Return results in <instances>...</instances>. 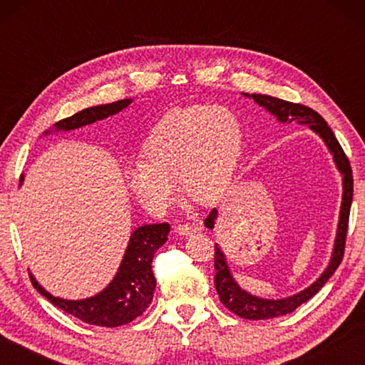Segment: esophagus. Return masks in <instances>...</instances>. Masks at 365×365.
<instances>
[{
    "label": "esophagus",
    "instance_id": "esophagus-1",
    "mask_svg": "<svg viewBox=\"0 0 365 365\" xmlns=\"http://www.w3.org/2000/svg\"><path fill=\"white\" fill-rule=\"evenodd\" d=\"M200 230V225L197 224H190V222H183V224H178L175 227V232L178 235H185V237H188V235H193Z\"/></svg>",
    "mask_w": 365,
    "mask_h": 365
}]
</instances>
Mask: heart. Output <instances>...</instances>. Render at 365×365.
Wrapping results in <instances>:
<instances>
[{
  "instance_id": "obj_1",
  "label": "heart",
  "mask_w": 365,
  "mask_h": 365,
  "mask_svg": "<svg viewBox=\"0 0 365 365\" xmlns=\"http://www.w3.org/2000/svg\"><path fill=\"white\" fill-rule=\"evenodd\" d=\"M242 122L225 106L170 110L148 135L141 156L125 169L140 205L164 214L177 200V180L188 200L207 205L225 190L242 151Z\"/></svg>"
}]
</instances>
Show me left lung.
Masks as SVG:
<instances>
[{
	"label": "left lung",
	"instance_id": "obj_1",
	"mask_svg": "<svg viewBox=\"0 0 365 365\" xmlns=\"http://www.w3.org/2000/svg\"><path fill=\"white\" fill-rule=\"evenodd\" d=\"M255 100L259 106H264L270 114H274L280 122H292L299 120L301 123H307L314 132L319 133L325 145L329 146L330 153L335 159L336 168L343 174V202H341V211H339V222H338V232L335 240V248H333L331 261L329 267L320 275L317 282H314L311 287L302 289L301 293L289 296L285 299H262L257 296H252L246 293L245 289L240 288L235 283L233 277L228 270V265L225 262L224 252L215 245L214 248V285L217 289L219 298L227 309H230L232 312L237 316L250 320H262V319H272V317H280L285 314L293 312L296 307H299L302 302H306L316 294L320 288H322L327 280L335 274L338 265L341 264L344 256V245H346V235H348V222H349V211H351V201H353V170H351L349 159L346 158L341 145L338 143L335 135H333L331 128L327 125L324 117L316 110L304 106L299 103H289L280 98H274L269 95H248ZM217 217V209H212L205 220L207 228H214V220Z\"/></svg>",
	"mask_w": 365,
	"mask_h": 365
}]
</instances>
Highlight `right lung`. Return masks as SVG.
Listing matches in <instances>:
<instances>
[{"instance_id": "obj_1", "label": "right lung", "mask_w": 365, "mask_h": 365, "mask_svg": "<svg viewBox=\"0 0 365 365\" xmlns=\"http://www.w3.org/2000/svg\"><path fill=\"white\" fill-rule=\"evenodd\" d=\"M130 103L132 100H120L115 103L101 104V106L86 108L77 114L59 120L56 123V128L58 130H73V128L88 125V123L117 114ZM169 232L170 225L165 224V222L164 224L138 227L132 233L120 267L117 270L113 282L93 298L80 301L54 298L53 294H49L45 292V288L38 285V282L34 279L32 274H29L30 282H32L35 289H38L51 304L63 309V311L80 319L85 324L106 327V329L125 325L140 317L148 306L151 304L154 288H156V279H154L151 265L153 257L160 246L165 243Z\"/></svg>"}]
</instances>
